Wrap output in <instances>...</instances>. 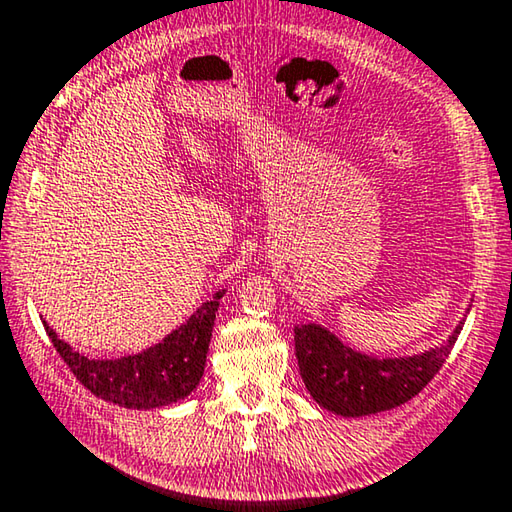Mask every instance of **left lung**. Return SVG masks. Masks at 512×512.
Returning a JSON list of instances; mask_svg holds the SVG:
<instances>
[{
    "instance_id": "1",
    "label": "left lung",
    "mask_w": 512,
    "mask_h": 512,
    "mask_svg": "<svg viewBox=\"0 0 512 512\" xmlns=\"http://www.w3.org/2000/svg\"><path fill=\"white\" fill-rule=\"evenodd\" d=\"M462 330L456 326L449 342L412 358L378 360L344 346L330 330L307 323L294 328L296 358L312 399L344 417L376 415L408 403L431 383L449 358Z\"/></svg>"
}]
</instances>
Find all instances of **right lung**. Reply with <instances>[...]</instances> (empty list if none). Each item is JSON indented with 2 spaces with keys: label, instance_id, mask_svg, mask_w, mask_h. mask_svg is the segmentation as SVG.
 Returning a JSON list of instances; mask_svg holds the SVG:
<instances>
[{
  "label": "right lung",
  "instance_id": "add662e5",
  "mask_svg": "<svg viewBox=\"0 0 512 512\" xmlns=\"http://www.w3.org/2000/svg\"><path fill=\"white\" fill-rule=\"evenodd\" d=\"M223 294L225 291H216L212 300L202 303L196 314L170 332L164 342L120 360H91L79 355L56 337L45 321L43 326L56 353L88 392L123 408L150 410L180 401L198 387L205 371L218 300Z\"/></svg>",
  "mask_w": 512,
  "mask_h": 512
}]
</instances>
